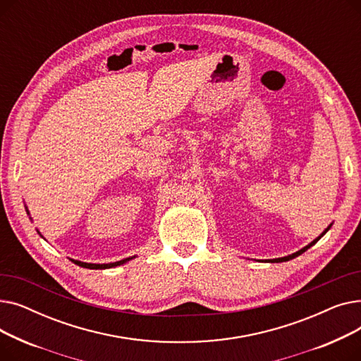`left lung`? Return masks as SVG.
<instances>
[{"label":"left lung","instance_id":"8db88e82","mask_svg":"<svg viewBox=\"0 0 361 361\" xmlns=\"http://www.w3.org/2000/svg\"><path fill=\"white\" fill-rule=\"evenodd\" d=\"M331 226H332V224L328 226V228L324 231V233H322L319 237H316L310 244H307L306 245V247H302L301 250H298V252H295V253H293V255H290V256H286V257H278V259H268V260H263V262H269V263H279V262H288V260H291V259H294V257H297V256H300L301 253H305L307 249H310L312 247V245H314L322 237H324L329 230H331Z\"/></svg>","mask_w":361,"mask_h":361}]
</instances>
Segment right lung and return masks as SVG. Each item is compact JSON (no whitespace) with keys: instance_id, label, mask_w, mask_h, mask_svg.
Masks as SVG:
<instances>
[{"instance_id":"obj_1","label":"right lung","mask_w":361,"mask_h":361,"mask_svg":"<svg viewBox=\"0 0 361 361\" xmlns=\"http://www.w3.org/2000/svg\"><path fill=\"white\" fill-rule=\"evenodd\" d=\"M26 212H27V215H29V211H27V207H26ZM39 233V231H37ZM41 234V233H39ZM136 256H133V257H127V259H123V260H118V262H112V263H86V262H80V260H74V259H70L73 263H75V264H79V267H82V268H87V269H109V268H116V267H120V264H124V263H127L128 260H131V259H135Z\"/></svg>"}]
</instances>
